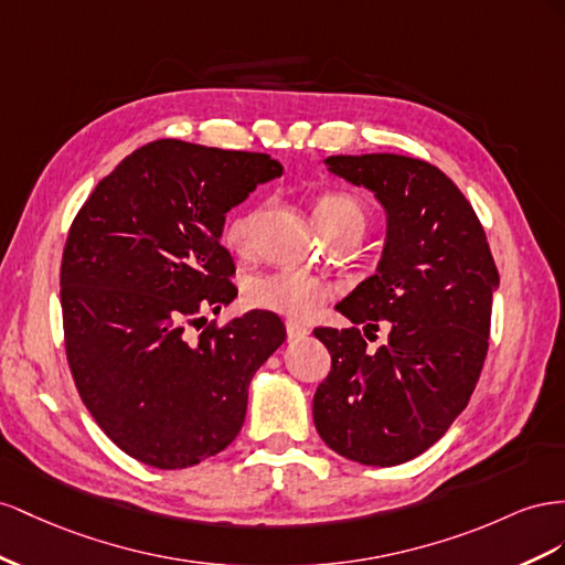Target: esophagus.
<instances>
[{
  "label": "esophagus",
  "mask_w": 565,
  "mask_h": 565,
  "mask_svg": "<svg viewBox=\"0 0 565 565\" xmlns=\"http://www.w3.org/2000/svg\"><path fill=\"white\" fill-rule=\"evenodd\" d=\"M286 333H288V338H291V341H298V338H305L310 333V329L308 327H302L300 321H294V319H288L286 321Z\"/></svg>",
  "instance_id": "esophagus-1"
}]
</instances>
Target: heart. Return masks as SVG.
I'll return each mask as SVG.
<instances>
[{
  "mask_svg": "<svg viewBox=\"0 0 565 565\" xmlns=\"http://www.w3.org/2000/svg\"><path fill=\"white\" fill-rule=\"evenodd\" d=\"M263 215V207H250V211L238 213L230 220L224 238L227 244L241 253L250 250L257 220ZM312 215L317 227L324 232V236L333 238L338 234L354 232L360 234L366 227V207L364 203L345 191H327L319 193L312 205ZM331 286L310 274L281 269L253 277L246 286V296L255 305L277 315H286L294 319H308L319 312L331 298Z\"/></svg>",
  "mask_w": 565,
  "mask_h": 565,
  "instance_id": "b5f03b06",
  "label": "heart"
}]
</instances>
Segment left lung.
Here are the masks:
<instances>
[{"mask_svg": "<svg viewBox=\"0 0 565 565\" xmlns=\"http://www.w3.org/2000/svg\"><path fill=\"white\" fill-rule=\"evenodd\" d=\"M324 163L374 191L388 230L376 274L335 305L354 327L315 329L331 354L312 399L315 426L350 461L397 466L438 443L469 405L499 274L478 215L443 170L397 153ZM381 320L390 343L372 353L363 337Z\"/></svg>", "mask_w": 565, "mask_h": 565, "instance_id": "8db88e82", "label": "left lung"}]
</instances>
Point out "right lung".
<instances>
[{
	"label": "right lung",
	"mask_w": 565,
	"mask_h": 565,
	"mask_svg": "<svg viewBox=\"0 0 565 565\" xmlns=\"http://www.w3.org/2000/svg\"><path fill=\"white\" fill-rule=\"evenodd\" d=\"M281 172L267 153L158 139L104 177L71 224L61 260L71 374L94 422L141 463L189 469L232 445L255 372L286 341L267 310L186 331L236 298L224 217Z\"/></svg>",
	"instance_id": "right-lung-1"
}]
</instances>
